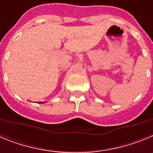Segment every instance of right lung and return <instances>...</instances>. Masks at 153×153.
I'll use <instances>...</instances> for the list:
<instances>
[{
	"label": "right lung",
	"mask_w": 153,
	"mask_h": 153,
	"mask_svg": "<svg viewBox=\"0 0 153 153\" xmlns=\"http://www.w3.org/2000/svg\"><path fill=\"white\" fill-rule=\"evenodd\" d=\"M41 103H42V102H41Z\"/></svg>",
	"instance_id": "obj_1"
}]
</instances>
